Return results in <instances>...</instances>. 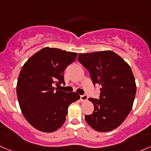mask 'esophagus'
<instances>
[{"label":"esophagus","instance_id":"34e87169","mask_svg":"<svg viewBox=\"0 0 151 151\" xmlns=\"http://www.w3.org/2000/svg\"><path fill=\"white\" fill-rule=\"evenodd\" d=\"M87 99H88V97L86 94H83V95H81V100L84 102V101H86Z\"/></svg>","mask_w":151,"mask_h":151}]
</instances>
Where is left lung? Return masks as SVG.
<instances>
[{
  "label": "left lung",
  "mask_w": 151,
  "mask_h": 151,
  "mask_svg": "<svg viewBox=\"0 0 151 151\" xmlns=\"http://www.w3.org/2000/svg\"><path fill=\"white\" fill-rule=\"evenodd\" d=\"M78 60L88 70L93 83L101 85L99 99H88L94 109L85 120L97 132L115 129L133 106L137 87L131 68L112 51L80 54Z\"/></svg>",
  "instance_id": "1"
}]
</instances>
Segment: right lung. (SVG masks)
Here are the masks:
<instances>
[{"instance_id": "add662e5", "label": "right lung", "mask_w": 151, "mask_h": 151, "mask_svg": "<svg viewBox=\"0 0 151 151\" xmlns=\"http://www.w3.org/2000/svg\"><path fill=\"white\" fill-rule=\"evenodd\" d=\"M77 55L45 47L23 65L17 85V98L26 120L36 129L43 132L58 129L65 122L69 105L80 99L76 92L67 93L54 87L65 83L63 72Z\"/></svg>"}]
</instances>
